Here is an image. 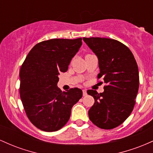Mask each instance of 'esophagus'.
<instances>
[{
  "instance_id": "1",
  "label": "esophagus",
  "mask_w": 153,
  "mask_h": 153,
  "mask_svg": "<svg viewBox=\"0 0 153 153\" xmlns=\"http://www.w3.org/2000/svg\"><path fill=\"white\" fill-rule=\"evenodd\" d=\"M82 95H83V96H86L87 95V92H86V90H85V89H83V90H82Z\"/></svg>"
}]
</instances>
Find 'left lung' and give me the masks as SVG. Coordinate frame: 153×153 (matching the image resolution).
I'll return each mask as SVG.
<instances>
[{
    "label": "left lung",
    "mask_w": 153,
    "mask_h": 153,
    "mask_svg": "<svg viewBox=\"0 0 153 153\" xmlns=\"http://www.w3.org/2000/svg\"><path fill=\"white\" fill-rule=\"evenodd\" d=\"M97 55L100 73L106 85L104 91L88 90L95 102L88 111L90 120L98 127L112 129L122 124L132 111L140 78L134 55L128 47L108 38H82Z\"/></svg>",
    "instance_id": "obj_1"
}]
</instances>
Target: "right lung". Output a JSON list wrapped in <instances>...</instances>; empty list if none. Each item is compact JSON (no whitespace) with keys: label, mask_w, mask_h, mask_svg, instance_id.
Instances as JSON below:
<instances>
[{"label":"right lung","mask_w":153,"mask_h":153,"mask_svg":"<svg viewBox=\"0 0 153 153\" xmlns=\"http://www.w3.org/2000/svg\"><path fill=\"white\" fill-rule=\"evenodd\" d=\"M82 39H52L36 44L21 68V100L26 114L38 129L55 131L69 120L71 108L82 98V90L67 92L57 86L60 73L68 71Z\"/></svg>","instance_id":"1"}]
</instances>
